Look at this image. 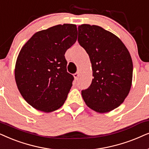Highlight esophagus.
<instances>
[{"instance_id": "esophagus-1", "label": "esophagus", "mask_w": 149, "mask_h": 149, "mask_svg": "<svg viewBox=\"0 0 149 149\" xmlns=\"http://www.w3.org/2000/svg\"><path fill=\"white\" fill-rule=\"evenodd\" d=\"M73 76H74V78L76 79V80H78L79 76H80V73H79V72H76V73L73 74Z\"/></svg>"}]
</instances>
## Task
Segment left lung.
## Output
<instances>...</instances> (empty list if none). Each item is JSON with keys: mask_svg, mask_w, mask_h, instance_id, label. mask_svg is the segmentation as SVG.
I'll use <instances>...</instances> for the list:
<instances>
[{"mask_svg": "<svg viewBox=\"0 0 149 149\" xmlns=\"http://www.w3.org/2000/svg\"><path fill=\"white\" fill-rule=\"evenodd\" d=\"M78 41L88 54L94 77L82 91L83 100L97 112L112 111L124 102L132 86L130 52L117 36L99 26H79Z\"/></svg>", "mask_w": 149, "mask_h": 149, "instance_id": "obj_1", "label": "left lung"}]
</instances>
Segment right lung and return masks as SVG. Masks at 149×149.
<instances>
[{
  "label": "right lung",
  "instance_id": "1",
  "mask_svg": "<svg viewBox=\"0 0 149 149\" xmlns=\"http://www.w3.org/2000/svg\"><path fill=\"white\" fill-rule=\"evenodd\" d=\"M76 25L64 24L35 33L22 47L15 67L17 88L28 104L51 112L60 108L72 86L65 54L77 40Z\"/></svg>",
  "mask_w": 149,
  "mask_h": 149
}]
</instances>
